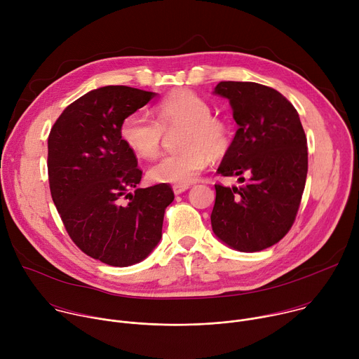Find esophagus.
<instances>
[{"label": "esophagus", "mask_w": 359, "mask_h": 359, "mask_svg": "<svg viewBox=\"0 0 359 359\" xmlns=\"http://www.w3.org/2000/svg\"><path fill=\"white\" fill-rule=\"evenodd\" d=\"M189 187H190L189 184H175V186H173V193H175V194H180V193L186 191Z\"/></svg>", "instance_id": "34e87169"}]
</instances>
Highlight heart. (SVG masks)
Instances as JSON below:
<instances>
[{
    "label": "heart",
    "mask_w": 359,
    "mask_h": 359,
    "mask_svg": "<svg viewBox=\"0 0 359 359\" xmlns=\"http://www.w3.org/2000/svg\"><path fill=\"white\" fill-rule=\"evenodd\" d=\"M212 105L197 93L179 89L155 107L156 121L142 114L128 115L119 128L122 142L143 159L155 158L165 132L182 129L176 155L162 158L149 169L155 183L190 184L208 166L209 156L219 159L231 143L230 126L213 116Z\"/></svg>",
    "instance_id": "1"
}]
</instances>
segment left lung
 Segmentation results:
<instances>
[{"instance_id":"obj_1","label":"left lung","mask_w":359,"mask_h":359,"mask_svg":"<svg viewBox=\"0 0 359 359\" xmlns=\"http://www.w3.org/2000/svg\"><path fill=\"white\" fill-rule=\"evenodd\" d=\"M213 93L229 99L238 125L217 173L243 184L215 186L212 229L233 250L262 251L295 220L309 172L306 137L295 108L273 88L224 81Z\"/></svg>"}]
</instances>
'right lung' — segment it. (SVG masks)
<instances>
[{"label":"right lung","instance_id":"1","mask_svg":"<svg viewBox=\"0 0 359 359\" xmlns=\"http://www.w3.org/2000/svg\"><path fill=\"white\" fill-rule=\"evenodd\" d=\"M156 95L123 85L93 89L72 102L48 137L50 196L69 237L114 267L140 263L159 244L175 198L166 183L137 187L142 170L119 135L122 121Z\"/></svg>","mask_w":359,"mask_h":359}]
</instances>
